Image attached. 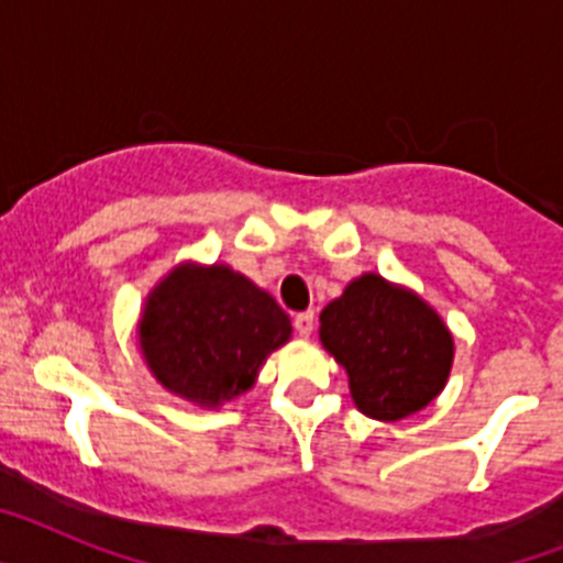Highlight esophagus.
I'll return each mask as SVG.
<instances>
[{"label": "esophagus", "mask_w": 563, "mask_h": 563, "mask_svg": "<svg viewBox=\"0 0 563 563\" xmlns=\"http://www.w3.org/2000/svg\"><path fill=\"white\" fill-rule=\"evenodd\" d=\"M292 327H296V332L301 338L312 335V330H316V312L307 310V312H298L296 318H292Z\"/></svg>", "instance_id": "esophagus-1"}]
</instances>
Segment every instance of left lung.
Listing matches in <instances>:
<instances>
[{
	"instance_id": "left-lung-1",
	"label": "left lung",
	"mask_w": 563,
	"mask_h": 563,
	"mask_svg": "<svg viewBox=\"0 0 563 563\" xmlns=\"http://www.w3.org/2000/svg\"><path fill=\"white\" fill-rule=\"evenodd\" d=\"M321 341L350 375L357 409L386 422L426 409L454 361V338L442 318L375 273L324 307Z\"/></svg>"
}]
</instances>
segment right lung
<instances>
[{
    "label": "right lung",
    "instance_id": "1",
    "mask_svg": "<svg viewBox=\"0 0 563 563\" xmlns=\"http://www.w3.org/2000/svg\"><path fill=\"white\" fill-rule=\"evenodd\" d=\"M290 332V316L245 276L177 267L148 296L141 350L166 389L220 406L251 389L267 352Z\"/></svg>",
    "mask_w": 563,
    "mask_h": 563
}]
</instances>
